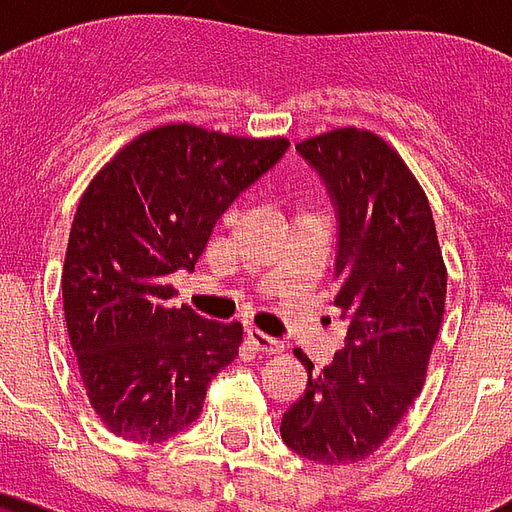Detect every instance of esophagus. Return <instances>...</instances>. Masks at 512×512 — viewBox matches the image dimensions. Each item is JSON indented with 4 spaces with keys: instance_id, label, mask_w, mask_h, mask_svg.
Here are the masks:
<instances>
[{
    "instance_id": "esophagus-1",
    "label": "esophagus",
    "mask_w": 512,
    "mask_h": 512,
    "mask_svg": "<svg viewBox=\"0 0 512 512\" xmlns=\"http://www.w3.org/2000/svg\"><path fill=\"white\" fill-rule=\"evenodd\" d=\"M246 336H249V342H252V347H255L257 352L274 355V352L285 350V344L279 342V339H274V336H268V333H263V331H257V328H249V331H246Z\"/></svg>"
}]
</instances>
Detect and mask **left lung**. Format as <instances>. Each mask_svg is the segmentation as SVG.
I'll use <instances>...</instances> for the list:
<instances>
[{
    "instance_id": "8db88e82",
    "label": "left lung",
    "mask_w": 512,
    "mask_h": 512,
    "mask_svg": "<svg viewBox=\"0 0 512 512\" xmlns=\"http://www.w3.org/2000/svg\"><path fill=\"white\" fill-rule=\"evenodd\" d=\"M298 154L323 176L339 214L336 298L347 344L312 374L282 418V439L317 464L372 456L407 415L437 342L448 268L426 192L391 143L339 127L301 140Z\"/></svg>"
}]
</instances>
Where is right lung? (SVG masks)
<instances>
[{
    "mask_svg": "<svg viewBox=\"0 0 512 512\" xmlns=\"http://www.w3.org/2000/svg\"><path fill=\"white\" fill-rule=\"evenodd\" d=\"M287 146L162 124L89 181L64 255V323L89 404L116 437L165 442L187 429L238 355L244 325L170 306V274L195 268L225 208Z\"/></svg>",
    "mask_w": 512,
    "mask_h": 512,
    "instance_id": "obj_1",
    "label": "right lung"
}]
</instances>
